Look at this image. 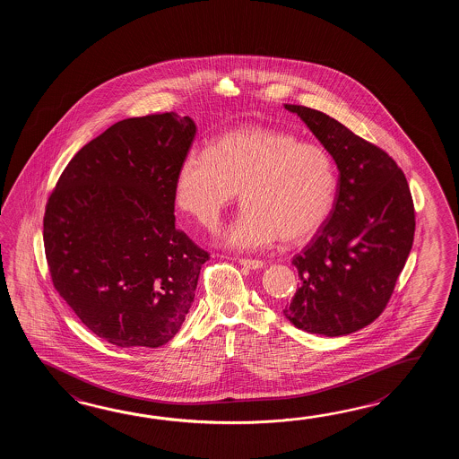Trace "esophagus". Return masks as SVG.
Segmentation results:
<instances>
[{"mask_svg": "<svg viewBox=\"0 0 459 459\" xmlns=\"http://www.w3.org/2000/svg\"><path fill=\"white\" fill-rule=\"evenodd\" d=\"M238 263L244 265V267H247V269H261V267L265 265L264 261H259V259H247V257H239Z\"/></svg>", "mask_w": 459, "mask_h": 459, "instance_id": "34e87169", "label": "esophagus"}]
</instances>
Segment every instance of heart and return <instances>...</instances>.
I'll list each match as a JSON object with an SVG mask.
<instances>
[{
	"mask_svg": "<svg viewBox=\"0 0 459 459\" xmlns=\"http://www.w3.org/2000/svg\"><path fill=\"white\" fill-rule=\"evenodd\" d=\"M244 206L223 233L236 249L299 243L326 221L336 196V170L325 147L271 127H241L192 149L176 177L177 206L210 226L234 198Z\"/></svg>",
	"mask_w": 459,
	"mask_h": 459,
	"instance_id": "b5f03b06",
	"label": "heart"
}]
</instances>
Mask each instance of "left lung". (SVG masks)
Here are the masks:
<instances>
[{"instance_id": "obj_1", "label": "left lung", "mask_w": 459, "mask_h": 459, "mask_svg": "<svg viewBox=\"0 0 459 459\" xmlns=\"http://www.w3.org/2000/svg\"><path fill=\"white\" fill-rule=\"evenodd\" d=\"M283 107L302 117L340 170L332 213L293 257L300 287L283 315L305 332L350 334L385 310L409 257L415 233L409 184L385 151L334 117Z\"/></svg>"}]
</instances>
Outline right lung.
<instances>
[{
  "label": "right lung",
  "instance_id": "add662e5",
  "mask_svg": "<svg viewBox=\"0 0 459 459\" xmlns=\"http://www.w3.org/2000/svg\"><path fill=\"white\" fill-rule=\"evenodd\" d=\"M195 131L176 113L117 121L78 151L48 200L52 283L90 332L119 348L170 342L210 259L174 215Z\"/></svg>",
  "mask_w": 459,
  "mask_h": 459
}]
</instances>
